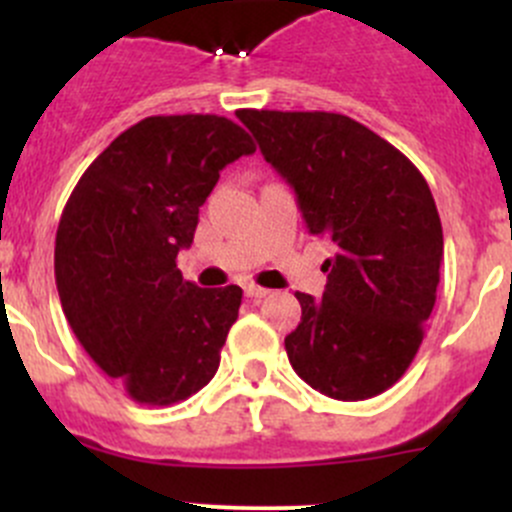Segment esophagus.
Here are the masks:
<instances>
[{
	"mask_svg": "<svg viewBox=\"0 0 512 512\" xmlns=\"http://www.w3.org/2000/svg\"><path fill=\"white\" fill-rule=\"evenodd\" d=\"M245 294H247V297H252V299H262V297H267V294H270V289H265L260 285H245Z\"/></svg>",
	"mask_w": 512,
	"mask_h": 512,
	"instance_id": "obj_1",
	"label": "esophagus"
}]
</instances>
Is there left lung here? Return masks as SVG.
Listing matches in <instances>:
<instances>
[{
    "instance_id": "8db88e82",
    "label": "left lung",
    "mask_w": 512,
    "mask_h": 512,
    "mask_svg": "<svg viewBox=\"0 0 512 512\" xmlns=\"http://www.w3.org/2000/svg\"><path fill=\"white\" fill-rule=\"evenodd\" d=\"M237 118L297 193L312 235L337 247L322 299L297 292L302 319L289 364L314 391L364 401L396 384L426 334L443 262V230L421 170L354 118L255 111Z\"/></svg>"
}]
</instances>
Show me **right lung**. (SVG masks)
I'll use <instances>...</instances> for the list:
<instances>
[{
  "mask_svg": "<svg viewBox=\"0 0 512 512\" xmlns=\"http://www.w3.org/2000/svg\"><path fill=\"white\" fill-rule=\"evenodd\" d=\"M250 153V133L225 116H148L66 200L54 250L61 307L86 354L136 404H180L218 371L242 289L185 282L175 260L220 170Z\"/></svg>",
  "mask_w": 512,
  "mask_h": 512,
  "instance_id": "right-lung-1",
  "label": "right lung"
}]
</instances>
